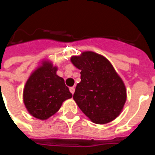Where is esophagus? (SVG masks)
Segmentation results:
<instances>
[{
  "label": "esophagus",
  "instance_id": "34e87169",
  "mask_svg": "<svg viewBox=\"0 0 155 155\" xmlns=\"http://www.w3.org/2000/svg\"><path fill=\"white\" fill-rule=\"evenodd\" d=\"M70 92H71V94H74V92H75V87H70Z\"/></svg>",
  "mask_w": 155,
  "mask_h": 155
}]
</instances>
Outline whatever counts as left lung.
<instances>
[{
  "instance_id": "1",
  "label": "left lung",
  "mask_w": 155,
  "mask_h": 155,
  "mask_svg": "<svg viewBox=\"0 0 155 155\" xmlns=\"http://www.w3.org/2000/svg\"><path fill=\"white\" fill-rule=\"evenodd\" d=\"M71 62L80 69V81L73 99L93 123L104 125L120 115L127 94L122 79L104 56L84 51Z\"/></svg>"
}]
</instances>
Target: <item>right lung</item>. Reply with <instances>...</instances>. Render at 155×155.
Wrapping results in <instances>:
<instances>
[{
  "instance_id": "right-lung-1",
  "label": "right lung",
  "mask_w": 155,
  "mask_h": 155,
  "mask_svg": "<svg viewBox=\"0 0 155 155\" xmlns=\"http://www.w3.org/2000/svg\"><path fill=\"white\" fill-rule=\"evenodd\" d=\"M57 71L51 61L43 59L25 83L23 102L28 113L37 119L47 120L59 110L63 101L72 97Z\"/></svg>"
}]
</instances>
